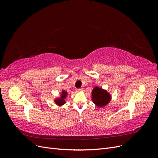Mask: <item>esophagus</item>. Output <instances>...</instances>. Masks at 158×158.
<instances>
[{"label":"esophagus","mask_w":158,"mask_h":158,"mask_svg":"<svg viewBox=\"0 0 158 158\" xmlns=\"http://www.w3.org/2000/svg\"><path fill=\"white\" fill-rule=\"evenodd\" d=\"M82 89H81V88L76 89V92H82Z\"/></svg>","instance_id":"obj_1"}]
</instances>
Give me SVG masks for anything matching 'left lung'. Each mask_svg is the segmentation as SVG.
Instances as JSON below:
<instances>
[{
	"mask_svg": "<svg viewBox=\"0 0 158 158\" xmlns=\"http://www.w3.org/2000/svg\"><path fill=\"white\" fill-rule=\"evenodd\" d=\"M92 99L93 102L99 107H104L111 100V95L107 91L99 88L95 87L92 93Z\"/></svg>",
	"mask_w": 158,
	"mask_h": 158,
	"instance_id": "obj_1",
	"label": "left lung"
}]
</instances>
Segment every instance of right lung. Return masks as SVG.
Segmentation results:
<instances>
[{"label": "right lung", "instance_id": "obj_1", "mask_svg": "<svg viewBox=\"0 0 158 158\" xmlns=\"http://www.w3.org/2000/svg\"><path fill=\"white\" fill-rule=\"evenodd\" d=\"M66 96H67V92H65V91H63L61 94L60 98L56 99L55 102L56 103V105H58V106H63V105L66 102L64 99Z\"/></svg>", "mask_w": 158, "mask_h": 158}]
</instances>
